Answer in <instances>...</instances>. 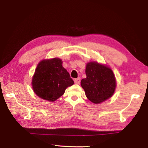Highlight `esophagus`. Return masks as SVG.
<instances>
[{
	"label": "esophagus",
	"mask_w": 148,
	"mask_h": 148,
	"mask_svg": "<svg viewBox=\"0 0 148 148\" xmlns=\"http://www.w3.org/2000/svg\"><path fill=\"white\" fill-rule=\"evenodd\" d=\"M80 80H81V78H80L79 77L78 78H76L74 79V82L75 84H79L80 83Z\"/></svg>",
	"instance_id": "34e87169"
}]
</instances>
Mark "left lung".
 <instances>
[{"label": "left lung", "instance_id": "obj_1", "mask_svg": "<svg viewBox=\"0 0 148 148\" xmlns=\"http://www.w3.org/2000/svg\"><path fill=\"white\" fill-rule=\"evenodd\" d=\"M86 78L82 79L81 86L88 99L95 104L104 102L112 96L116 80L112 70L96 62L86 64Z\"/></svg>", "mask_w": 148, "mask_h": 148}]
</instances>
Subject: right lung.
<instances>
[{"label":"right lung","mask_w":148,"mask_h":148,"mask_svg":"<svg viewBox=\"0 0 148 148\" xmlns=\"http://www.w3.org/2000/svg\"><path fill=\"white\" fill-rule=\"evenodd\" d=\"M74 84L69 73L59 58L43 60L38 64L32 79L33 91L41 99L56 101L64 95L66 88Z\"/></svg>","instance_id":"1"}]
</instances>
